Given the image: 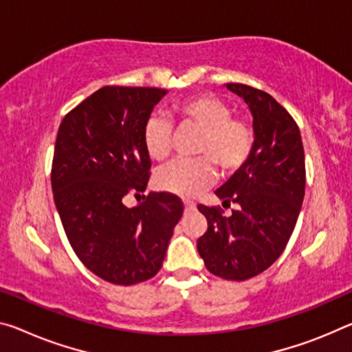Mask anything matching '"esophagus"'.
Returning <instances> with one entry per match:
<instances>
[{
	"mask_svg": "<svg viewBox=\"0 0 352 352\" xmlns=\"http://www.w3.org/2000/svg\"><path fill=\"white\" fill-rule=\"evenodd\" d=\"M185 210H186V211L196 210V204L191 202V200H185Z\"/></svg>",
	"mask_w": 352,
	"mask_h": 352,
	"instance_id": "obj_1",
	"label": "esophagus"
}]
</instances>
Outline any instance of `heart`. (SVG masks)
<instances>
[{
  "label": "heart",
  "instance_id": "b5f03b06",
  "mask_svg": "<svg viewBox=\"0 0 352 352\" xmlns=\"http://www.w3.org/2000/svg\"><path fill=\"white\" fill-rule=\"evenodd\" d=\"M182 120L199 126L202 135L196 144V153L202 156L177 160L156 172L155 183L160 189L182 197H194L214 178V167L233 172L248 163L254 152V131L248 122L233 119L226 102L211 94L189 97L175 104ZM169 120L152 114L142 130V141L150 158L163 161L170 153Z\"/></svg>",
  "mask_w": 352,
  "mask_h": 352
}]
</instances>
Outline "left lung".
<instances>
[{
	"label": "left lung",
	"mask_w": 352,
	"mask_h": 352,
	"mask_svg": "<svg viewBox=\"0 0 352 352\" xmlns=\"http://www.w3.org/2000/svg\"><path fill=\"white\" fill-rule=\"evenodd\" d=\"M226 86L252 113L254 152L214 192L222 205H238L230 217L216 206H197L208 221L197 250L211 274L246 280L274 263L294 230L305 191L304 147L296 122L270 94Z\"/></svg>",
	"instance_id": "obj_1"
}]
</instances>
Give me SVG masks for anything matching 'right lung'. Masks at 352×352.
<instances>
[{
    "label": "right lung",
    "mask_w": 352,
    "mask_h": 352,
    "mask_svg": "<svg viewBox=\"0 0 352 352\" xmlns=\"http://www.w3.org/2000/svg\"><path fill=\"white\" fill-rule=\"evenodd\" d=\"M158 87L104 86L60 122L54 144V205L72 249L89 271L116 285L152 278L163 266L183 204L150 192L133 208L128 192H144L152 161L142 130Z\"/></svg>",
    "instance_id": "1"
}]
</instances>
